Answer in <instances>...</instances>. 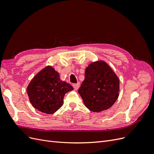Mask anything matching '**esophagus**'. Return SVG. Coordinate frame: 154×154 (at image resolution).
Wrapping results in <instances>:
<instances>
[{
	"label": "esophagus",
	"mask_w": 154,
	"mask_h": 154,
	"mask_svg": "<svg viewBox=\"0 0 154 154\" xmlns=\"http://www.w3.org/2000/svg\"><path fill=\"white\" fill-rule=\"evenodd\" d=\"M80 83H73L72 84V86H73V87H74V88L75 90H78V88L80 87Z\"/></svg>",
	"instance_id": "34e87169"
}]
</instances>
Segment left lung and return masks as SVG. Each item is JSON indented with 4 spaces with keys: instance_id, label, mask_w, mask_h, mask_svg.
I'll return each instance as SVG.
<instances>
[{
    "instance_id": "left-lung-1",
    "label": "left lung",
    "mask_w": 154,
    "mask_h": 154,
    "mask_svg": "<svg viewBox=\"0 0 154 154\" xmlns=\"http://www.w3.org/2000/svg\"><path fill=\"white\" fill-rule=\"evenodd\" d=\"M119 91L118 76L103 61L93 62L86 68L85 80L78 89L87 108L96 112L113 105Z\"/></svg>"
}]
</instances>
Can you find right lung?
<instances>
[{"label":"right lung","mask_w":154,"mask_h":154,"mask_svg":"<svg viewBox=\"0 0 154 154\" xmlns=\"http://www.w3.org/2000/svg\"><path fill=\"white\" fill-rule=\"evenodd\" d=\"M73 87L60 80L59 73L48 66L32 78L27 88L30 102L35 109L51 114L63 105L65 94Z\"/></svg>","instance_id":"1"}]
</instances>
